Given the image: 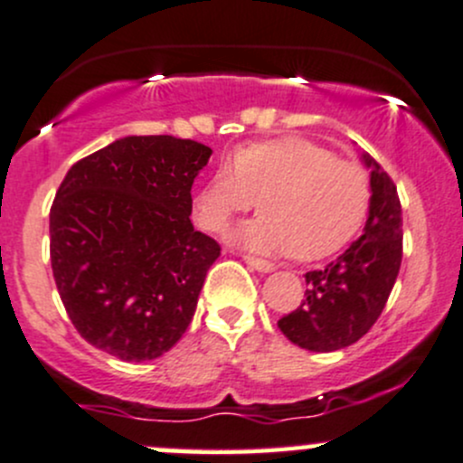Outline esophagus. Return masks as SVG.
<instances>
[{
	"mask_svg": "<svg viewBox=\"0 0 463 463\" xmlns=\"http://www.w3.org/2000/svg\"><path fill=\"white\" fill-rule=\"evenodd\" d=\"M244 261L250 266V269L260 270V273H270V270H275V266L270 264V261L260 260V258H253V255H244Z\"/></svg>",
	"mask_w": 463,
	"mask_h": 463,
	"instance_id": "34e87169",
	"label": "esophagus"
}]
</instances>
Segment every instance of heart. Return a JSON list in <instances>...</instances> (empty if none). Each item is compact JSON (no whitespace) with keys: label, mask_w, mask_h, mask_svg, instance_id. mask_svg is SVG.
Here are the masks:
<instances>
[{"label":"heart","mask_w":463,"mask_h":463,"mask_svg":"<svg viewBox=\"0 0 463 463\" xmlns=\"http://www.w3.org/2000/svg\"><path fill=\"white\" fill-rule=\"evenodd\" d=\"M258 197L260 217L237 240L255 250L314 261L335 253L365 223L370 176L358 163L300 137L235 149L194 197V219L208 232L226 231Z\"/></svg>","instance_id":"b5f03b06"}]
</instances>
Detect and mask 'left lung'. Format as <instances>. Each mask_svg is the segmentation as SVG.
Instances as JSON below:
<instances>
[{
  "mask_svg": "<svg viewBox=\"0 0 463 463\" xmlns=\"http://www.w3.org/2000/svg\"><path fill=\"white\" fill-rule=\"evenodd\" d=\"M372 202L363 235L338 260L305 275L307 300L278 320L293 345L335 352L361 340L385 309L403 258V217L394 181L365 154Z\"/></svg>",
  "mask_w": 463,
  "mask_h": 463,
  "instance_id": "1",
  "label": "left lung"
}]
</instances>
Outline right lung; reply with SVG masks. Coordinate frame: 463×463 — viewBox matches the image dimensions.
I'll use <instances>...</instances> for the list:
<instances>
[{"mask_svg":"<svg viewBox=\"0 0 463 463\" xmlns=\"http://www.w3.org/2000/svg\"><path fill=\"white\" fill-rule=\"evenodd\" d=\"M213 149L125 137L73 163L49 214L51 269L78 334L128 363L154 361L188 329L222 246L194 231V176Z\"/></svg>","mask_w":463,"mask_h":463,"instance_id":"obj_1","label":"right lung"}]
</instances>
